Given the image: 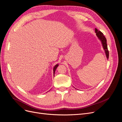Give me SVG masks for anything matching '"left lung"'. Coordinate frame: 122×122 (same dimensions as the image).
<instances>
[{
	"mask_svg": "<svg viewBox=\"0 0 122 122\" xmlns=\"http://www.w3.org/2000/svg\"><path fill=\"white\" fill-rule=\"evenodd\" d=\"M95 32L96 34V35L98 37V38L100 40V41L102 42L103 49H104V50H105V52L107 58L108 59L109 57V51L108 50L107 45L106 39L105 38L104 35H103V33L101 31L98 30L97 28H95Z\"/></svg>",
	"mask_w": 122,
	"mask_h": 122,
	"instance_id": "left-lung-1",
	"label": "left lung"
}]
</instances>
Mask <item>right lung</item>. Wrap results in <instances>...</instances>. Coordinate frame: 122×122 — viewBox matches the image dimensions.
I'll list each match as a JSON object with an SVG mask.
<instances>
[{
    "instance_id": "right-lung-1",
    "label": "right lung",
    "mask_w": 122,
    "mask_h": 122,
    "mask_svg": "<svg viewBox=\"0 0 122 122\" xmlns=\"http://www.w3.org/2000/svg\"><path fill=\"white\" fill-rule=\"evenodd\" d=\"M58 65L57 64V65H55V66H54V67L53 68V74H54V73H55V70H56V68H57V67H58Z\"/></svg>"
}]
</instances>
